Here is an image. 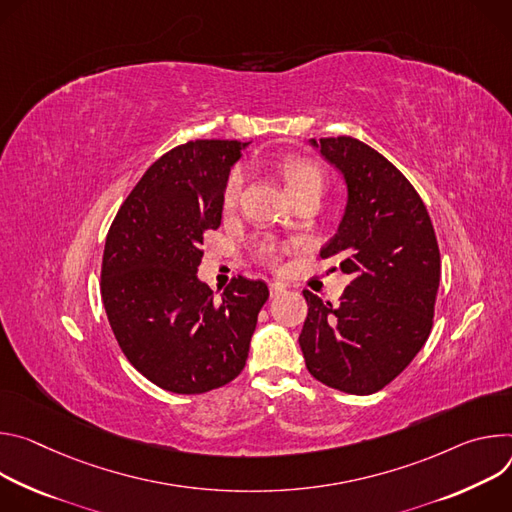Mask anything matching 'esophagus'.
<instances>
[{"instance_id":"obj_1","label":"esophagus","mask_w":512,"mask_h":512,"mask_svg":"<svg viewBox=\"0 0 512 512\" xmlns=\"http://www.w3.org/2000/svg\"><path fill=\"white\" fill-rule=\"evenodd\" d=\"M270 297L274 299V297H278V295H282V293H285L287 291V287L285 285H282V282H270Z\"/></svg>"}]
</instances>
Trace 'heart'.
I'll use <instances>...</instances> for the list:
<instances>
[{"label": "heart", "mask_w": 512, "mask_h": 512, "mask_svg": "<svg viewBox=\"0 0 512 512\" xmlns=\"http://www.w3.org/2000/svg\"><path fill=\"white\" fill-rule=\"evenodd\" d=\"M278 168H280L282 177H285L289 193H295V191H301V189H307V187H313V185H321L323 187L321 170L315 164H311L309 160H305V158L289 156L285 160H280ZM242 185H244V170L238 168V170H234V173L230 175V179H227V185H225L223 201H225L227 207L236 203V199H238V195L242 191ZM256 252H258V256H262L266 260H274L278 256L276 246H272L268 242L258 244Z\"/></svg>", "instance_id": "heart-1"}]
</instances>
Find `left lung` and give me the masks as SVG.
I'll return each mask as SVG.
<instances>
[{"label":"left lung","mask_w":512,"mask_h":512,"mask_svg":"<svg viewBox=\"0 0 512 512\" xmlns=\"http://www.w3.org/2000/svg\"><path fill=\"white\" fill-rule=\"evenodd\" d=\"M344 177L348 199L321 258L339 256L352 280L339 303L303 291L309 313L299 335L307 370L348 394H372L425 346L439 291V246L415 187L368 144L311 140Z\"/></svg>","instance_id":"1"}]
</instances>
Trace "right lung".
Masks as SVG:
<instances>
[{
    "label": "right lung",
    "instance_id": "add662e5",
    "mask_svg": "<svg viewBox=\"0 0 512 512\" xmlns=\"http://www.w3.org/2000/svg\"><path fill=\"white\" fill-rule=\"evenodd\" d=\"M246 144L195 140L160 156L113 219L101 299L130 364L156 386L201 394L246 366L262 280L234 278L215 299L197 276L203 234L221 225L223 193Z\"/></svg>",
    "mask_w": 512,
    "mask_h": 512
}]
</instances>
